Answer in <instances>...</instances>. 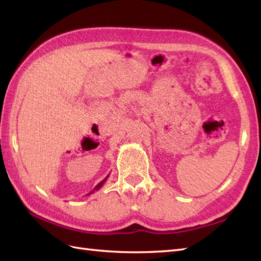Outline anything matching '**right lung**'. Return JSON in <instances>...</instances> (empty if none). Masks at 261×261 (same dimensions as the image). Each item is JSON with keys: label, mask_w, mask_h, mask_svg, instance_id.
<instances>
[{"label": "right lung", "mask_w": 261, "mask_h": 261, "mask_svg": "<svg viewBox=\"0 0 261 261\" xmlns=\"http://www.w3.org/2000/svg\"><path fill=\"white\" fill-rule=\"evenodd\" d=\"M108 177H109V176H107V177H105V178H104V179H103V180H102L101 182H98V184H97V185L95 186V188H94V190H93V191H92V192H91L90 194L94 193V192H95V191H98V190H99V188H101V187L103 186V184H104V182H105V181H107V179H108ZM90 194H88V195H90Z\"/></svg>", "instance_id": "obj_1"}]
</instances>
